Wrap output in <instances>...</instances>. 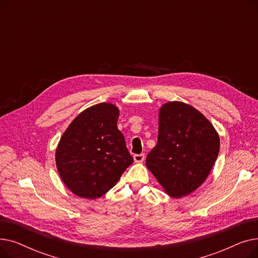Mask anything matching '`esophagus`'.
Returning <instances> with one entry per match:
<instances>
[{
    "mask_svg": "<svg viewBox=\"0 0 258 258\" xmlns=\"http://www.w3.org/2000/svg\"><path fill=\"white\" fill-rule=\"evenodd\" d=\"M145 159V155L144 154H139V155H135L134 156V161L137 162V163H141Z\"/></svg>",
    "mask_w": 258,
    "mask_h": 258,
    "instance_id": "esophagus-1",
    "label": "esophagus"
}]
</instances>
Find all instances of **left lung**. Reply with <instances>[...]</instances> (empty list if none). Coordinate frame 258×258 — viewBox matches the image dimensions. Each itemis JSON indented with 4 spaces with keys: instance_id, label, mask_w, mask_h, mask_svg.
I'll return each mask as SVG.
<instances>
[{
    "instance_id": "8db88e82",
    "label": "left lung",
    "mask_w": 258,
    "mask_h": 258,
    "mask_svg": "<svg viewBox=\"0 0 258 258\" xmlns=\"http://www.w3.org/2000/svg\"><path fill=\"white\" fill-rule=\"evenodd\" d=\"M220 152V137L197 108L170 101L159 111L157 145L146 166L172 198L190 195L210 173Z\"/></svg>"
}]
</instances>
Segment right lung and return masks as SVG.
Instances as JSON below:
<instances>
[{
    "instance_id": "right-lung-1",
    "label": "right lung",
    "mask_w": 258,
    "mask_h": 258,
    "mask_svg": "<svg viewBox=\"0 0 258 258\" xmlns=\"http://www.w3.org/2000/svg\"><path fill=\"white\" fill-rule=\"evenodd\" d=\"M118 107L98 103L68 126L55 153L58 173L70 190L85 199L100 198L133 163L124 136L117 127Z\"/></svg>"
}]
</instances>
